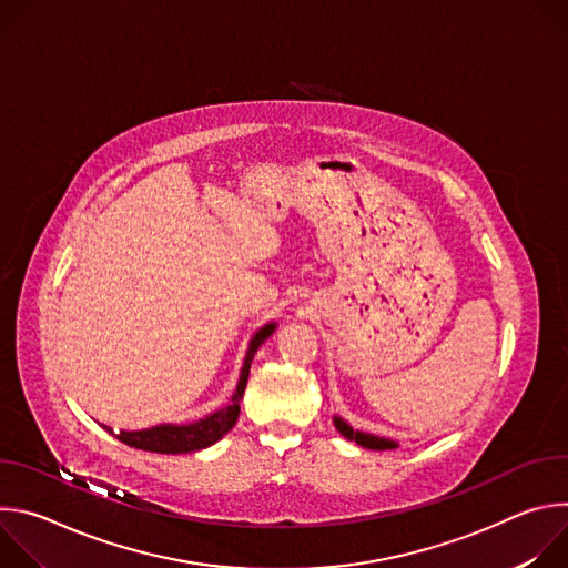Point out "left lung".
I'll return each mask as SVG.
<instances>
[{
	"label": "left lung",
	"mask_w": 568,
	"mask_h": 568,
	"mask_svg": "<svg viewBox=\"0 0 568 568\" xmlns=\"http://www.w3.org/2000/svg\"><path fill=\"white\" fill-rule=\"evenodd\" d=\"M333 423H335V429H337L344 438H348V440L362 445L364 449L384 452V449H397V447H399V443L393 440V438H384V436H375V434H366V432L353 429L342 416H333Z\"/></svg>",
	"instance_id": "left-lung-1"
}]
</instances>
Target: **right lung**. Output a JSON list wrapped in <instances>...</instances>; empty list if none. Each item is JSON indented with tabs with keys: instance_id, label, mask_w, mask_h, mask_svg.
Returning a JSON list of instances; mask_svg holds the SVG:
<instances>
[{
	"instance_id": "obj_1",
	"label": "right lung",
	"mask_w": 568,
	"mask_h": 568,
	"mask_svg": "<svg viewBox=\"0 0 568 568\" xmlns=\"http://www.w3.org/2000/svg\"><path fill=\"white\" fill-rule=\"evenodd\" d=\"M276 331V323H265V326L252 337L245 362H242L240 368V377L235 384V390L229 399L226 407L195 420V423H186V425H154L148 429H139V432H119L114 434L112 427H105L110 434H114L121 443L134 447V449H143V452H154V454H189V452H200L204 447H211L213 443H217L224 434H229L240 416V399L242 393H245L247 379H250V368H252V359L256 355V351L265 344V339H270Z\"/></svg>"
}]
</instances>
